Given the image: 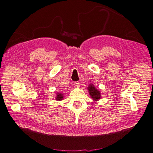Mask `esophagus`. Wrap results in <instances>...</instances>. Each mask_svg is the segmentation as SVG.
I'll return each instance as SVG.
<instances>
[{"label": "esophagus", "mask_w": 153, "mask_h": 153, "mask_svg": "<svg viewBox=\"0 0 153 153\" xmlns=\"http://www.w3.org/2000/svg\"><path fill=\"white\" fill-rule=\"evenodd\" d=\"M74 85H75L76 88H79L80 86V82H75Z\"/></svg>", "instance_id": "1"}]
</instances>
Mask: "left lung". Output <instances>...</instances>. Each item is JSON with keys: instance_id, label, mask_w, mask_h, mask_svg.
<instances>
[{"instance_id": "8db88e82", "label": "left lung", "mask_w": 153, "mask_h": 153, "mask_svg": "<svg viewBox=\"0 0 153 153\" xmlns=\"http://www.w3.org/2000/svg\"><path fill=\"white\" fill-rule=\"evenodd\" d=\"M87 89L89 92V94L91 97V98L95 102H97L101 98V93L99 90L93 85V84H90L88 85Z\"/></svg>"}]
</instances>
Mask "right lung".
Segmentation results:
<instances>
[{"instance_id":"1","label":"right lung","mask_w":153,"mask_h":153,"mask_svg":"<svg viewBox=\"0 0 153 153\" xmlns=\"http://www.w3.org/2000/svg\"><path fill=\"white\" fill-rule=\"evenodd\" d=\"M63 99V93H57L56 97H55V100L56 101H61Z\"/></svg>"}]
</instances>
